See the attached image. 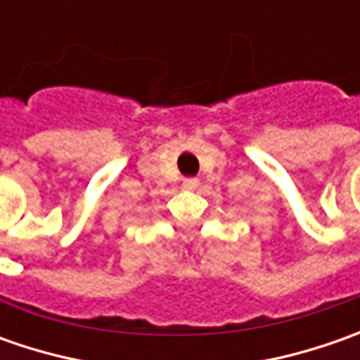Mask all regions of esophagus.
Returning <instances> with one entry per match:
<instances>
[{
	"label": "esophagus",
	"instance_id": "obj_1",
	"mask_svg": "<svg viewBox=\"0 0 360 360\" xmlns=\"http://www.w3.org/2000/svg\"><path fill=\"white\" fill-rule=\"evenodd\" d=\"M196 186H198V180L196 178H186L184 180V188H188V190H194Z\"/></svg>",
	"mask_w": 360,
	"mask_h": 360
}]
</instances>
